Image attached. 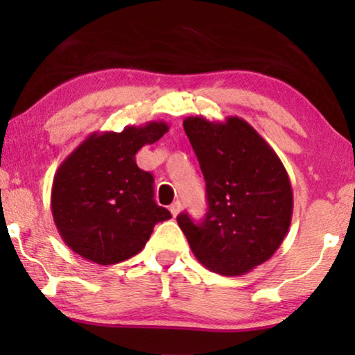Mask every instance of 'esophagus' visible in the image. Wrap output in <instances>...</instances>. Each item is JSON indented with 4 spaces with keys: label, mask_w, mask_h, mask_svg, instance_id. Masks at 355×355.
Listing matches in <instances>:
<instances>
[{
    "label": "esophagus",
    "mask_w": 355,
    "mask_h": 355,
    "mask_svg": "<svg viewBox=\"0 0 355 355\" xmlns=\"http://www.w3.org/2000/svg\"><path fill=\"white\" fill-rule=\"evenodd\" d=\"M169 211L173 213V216H178L179 211H181V202H179V200L173 202L171 205H169Z\"/></svg>",
    "instance_id": "esophagus-1"
}]
</instances>
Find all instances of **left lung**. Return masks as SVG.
I'll return each mask as SVG.
<instances>
[{
    "label": "left lung",
    "mask_w": 355,
    "mask_h": 355,
    "mask_svg": "<svg viewBox=\"0 0 355 355\" xmlns=\"http://www.w3.org/2000/svg\"><path fill=\"white\" fill-rule=\"evenodd\" d=\"M182 124L205 178L208 211L200 223L181 213L178 225L205 268L249 273L273 257L289 231L294 203L286 168L237 116L225 123L189 116Z\"/></svg>",
    "instance_id": "obj_1"
}]
</instances>
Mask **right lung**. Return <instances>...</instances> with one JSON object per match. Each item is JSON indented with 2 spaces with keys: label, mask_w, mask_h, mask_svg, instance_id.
<instances>
[{
  "label": "right lung",
  "mask_w": 355,
  "mask_h": 355,
  "mask_svg": "<svg viewBox=\"0 0 355 355\" xmlns=\"http://www.w3.org/2000/svg\"><path fill=\"white\" fill-rule=\"evenodd\" d=\"M163 121L94 132L60 164L53 179L51 213L64 244L98 265L139 254L153 227L171 218L153 200V176L135 153L168 132Z\"/></svg>",
  "instance_id": "add662e5"
}]
</instances>
